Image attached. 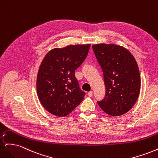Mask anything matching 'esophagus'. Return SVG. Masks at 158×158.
I'll list each match as a JSON object with an SVG mask.
<instances>
[{"label":"esophagus","mask_w":158,"mask_h":158,"mask_svg":"<svg viewBox=\"0 0 158 158\" xmlns=\"http://www.w3.org/2000/svg\"><path fill=\"white\" fill-rule=\"evenodd\" d=\"M88 96L92 97V95H93V92H92V91H90V92H88Z\"/></svg>","instance_id":"obj_1"}]
</instances>
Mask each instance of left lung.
<instances>
[{
	"instance_id": "left-lung-1",
	"label": "left lung",
	"mask_w": 158,
	"mask_h": 158,
	"mask_svg": "<svg viewBox=\"0 0 158 158\" xmlns=\"http://www.w3.org/2000/svg\"><path fill=\"white\" fill-rule=\"evenodd\" d=\"M92 48L106 85V96L98 104L109 115H122L133 107L140 94V76L136 61L121 46L102 44Z\"/></svg>"
}]
</instances>
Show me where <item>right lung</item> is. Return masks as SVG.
<instances>
[{
    "label": "right lung",
    "instance_id": "obj_1",
    "mask_svg": "<svg viewBox=\"0 0 158 158\" xmlns=\"http://www.w3.org/2000/svg\"><path fill=\"white\" fill-rule=\"evenodd\" d=\"M90 44L69 45L50 51L43 60L37 78V92L42 106L51 114L65 117L82 102L75 70L86 58Z\"/></svg>",
    "mask_w": 158,
    "mask_h": 158
}]
</instances>
